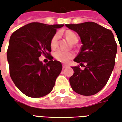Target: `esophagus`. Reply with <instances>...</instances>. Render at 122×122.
Masks as SVG:
<instances>
[{"label": "esophagus", "mask_w": 122, "mask_h": 122, "mask_svg": "<svg viewBox=\"0 0 122 122\" xmlns=\"http://www.w3.org/2000/svg\"><path fill=\"white\" fill-rule=\"evenodd\" d=\"M68 67H69V66L66 65V64H63V65H62V68H63V69H65V68Z\"/></svg>", "instance_id": "esophagus-1"}]
</instances>
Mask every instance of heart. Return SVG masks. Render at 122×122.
Returning a JSON list of instances; mask_svg holds the SVG:
<instances>
[{"label": "heart", "mask_w": 122, "mask_h": 122, "mask_svg": "<svg viewBox=\"0 0 122 122\" xmlns=\"http://www.w3.org/2000/svg\"><path fill=\"white\" fill-rule=\"evenodd\" d=\"M66 35L68 39L71 41L72 43L77 42L78 41V38L77 35L72 31H67L66 33ZM60 36V33H56L53 35L51 39L50 46L52 48H55L58 43L59 38ZM54 56L58 61H60L63 63H67L71 59H72L74 56V54L71 51H65V50L58 49L54 52Z\"/></svg>", "instance_id": "1"}]
</instances>
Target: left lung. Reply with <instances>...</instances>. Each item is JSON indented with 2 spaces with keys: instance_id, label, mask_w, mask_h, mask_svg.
Listing matches in <instances>:
<instances>
[{
  "instance_id": "1",
  "label": "left lung",
  "mask_w": 122,
  "mask_h": 122,
  "mask_svg": "<svg viewBox=\"0 0 122 122\" xmlns=\"http://www.w3.org/2000/svg\"><path fill=\"white\" fill-rule=\"evenodd\" d=\"M65 25L78 34L83 44L74 61L81 64L84 69L72 67L74 73L69 78L70 84L80 95H94L105 87L114 67L117 45L114 35L93 22Z\"/></svg>"
}]
</instances>
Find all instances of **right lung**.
I'll list each match as a JSON object with an SVG mask.
<instances>
[{"label":"right lung","instance_id":"obj_1","mask_svg":"<svg viewBox=\"0 0 122 122\" xmlns=\"http://www.w3.org/2000/svg\"><path fill=\"white\" fill-rule=\"evenodd\" d=\"M63 26L30 23L11 36L7 50L10 75L16 87L27 96L39 98L53 89L62 66L52 60L50 42L57 28ZM41 54L50 60L46 65L39 61Z\"/></svg>","mask_w":122,"mask_h":122}]
</instances>
